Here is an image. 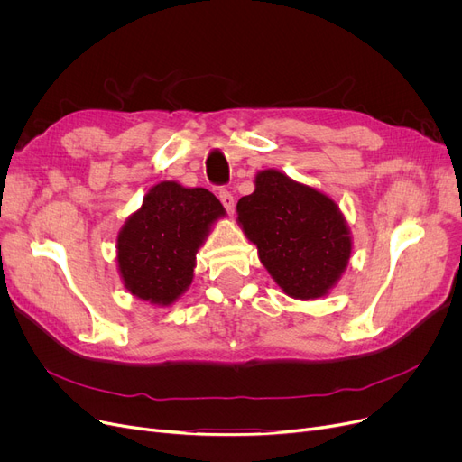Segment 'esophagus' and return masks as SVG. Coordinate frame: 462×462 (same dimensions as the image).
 <instances>
[{"label":"esophagus","instance_id":"esophagus-1","mask_svg":"<svg viewBox=\"0 0 462 462\" xmlns=\"http://www.w3.org/2000/svg\"><path fill=\"white\" fill-rule=\"evenodd\" d=\"M218 200H221V204L225 206V209H226L228 213L234 211V197H232L230 190H226V189L218 190Z\"/></svg>","mask_w":462,"mask_h":462}]
</instances>
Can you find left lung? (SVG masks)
Returning a JSON list of instances; mask_svg holds the SVG:
<instances>
[{
    "mask_svg": "<svg viewBox=\"0 0 462 462\" xmlns=\"http://www.w3.org/2000/svg\"><path fill=\"white\" fill-rule=\"evenodd\" d=\"M254 183V192L237 202V221L258 247L260 262L288 296H326L352 253L338 206L279 170H262Z\"/></svg>",
    "mask_w": 462,
    "mask_h": 462,
    "instance_id": "left-lung-1",
    "label": "left lung"
}]
</instances>
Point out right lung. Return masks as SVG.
<instances>
[{"label":"right lung","instance_id":"right-lung-1","mask_svg":"<svg viewBox=\"0 0 462 462\" xmlns=\"http://www.w3.org/2000/svg\"><path fill=\"white\" fill-rule=\"evenodd\" d=\"M225 215L208 189L161 181L117 236V263L129 292L155 305L174 303L192 281L197 251Z\"/></svg>","mask_w":462,"mask_h":462}]
</instances>
